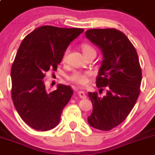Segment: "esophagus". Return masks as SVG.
<instances>
[{
  "mask_svg": "<svg viewBox=\"0 0 155 155\" xmlns=\"http://www.w3.org/2000/svg\"><path fill=\"white\" fill-rule=\"evenodd\" d=\"M78 94H79V97L82 98V99H86L87 98V96L85 95V94L84 93V91H78Z\"/></svg>",
  "mask_w": 155,
  "mask_h": 155,
  "instance_id": "obj_1",
  "label": "esophagus"
}]
</instances>
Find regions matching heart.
Here are the masks:
<instances>
[{
    "label": "heart",
    "instance_id": "heart-1",
    "mask_svg": "<svg viewBox=\"0 0 155 155\" xmlns=\"http://www.w3.org/2000/svg\"><path fill=\"white\" fill-rule=\"evenodd\" d=\"M81 48H82L84 55L91 52H96L93 46L91 45L88 44V43H82ZM68 52V50H66L64 54L63 60L66 59ZM91 76V73L90 71H78V70H75L69 76L68 79L73 83L76 84L78 85H81V86H84V85H86L88 83L89 77Z\"/></svg>",
    "mask_w": 155,
    "mask_h": 155
}]
</instances>
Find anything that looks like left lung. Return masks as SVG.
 <instances>
[{"instance_id": "left-lung-1", "label": "left lung", "mask_w": 155, "mask_h": 155, "mask_svg": "<svg viewBox=\"0 0 155 155\" xmlns=\"http://www.w3.org/2000/svg\"><path fill=\"white\" fill-rule=\"evenodd\" d=\"M85 36L103 52L104 60L97 76V92H88L93 110L87 118L91 126L108 131L123 122L140 93L142 70L136 48L127 36L115 28L90 29Z\"/></svg>"}]
</instances>
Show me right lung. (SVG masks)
I'll use <instances>...</instances> for the list:
<instances>
[{
	"mask_svg": "<svg viewBox=\"0 0 155 155\" xmlns=\"http://www.w3.org/2000/svg\"><path fill=\"white\" fill-rule=\"evenodd\" d=\"M83 31L44 25L21 42L11 68V96L18 115L33 129L46 131L58 124L73 88L59 84L49 92L43 79L48 70H57L68 46Z\"/></svg>",
	"mask_w": 155,
	"mask_h": 155,
	"instance_id": "1",
	"label": "right lung"
}]
</instances>
